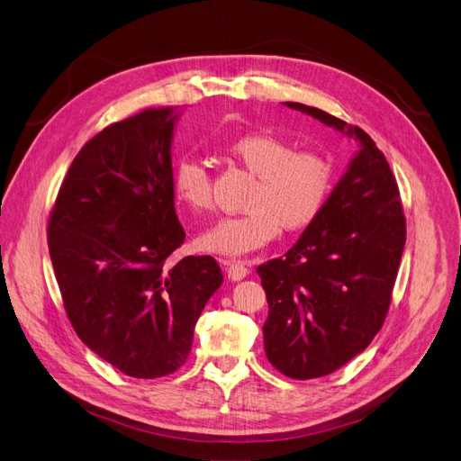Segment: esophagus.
<instances>
[{
  "instance_id": "1",
  "label": "esophagus",
  "mask_w": 461,
  "mask_h": 461,
  "mask_svg": "<svg viewBox=\"0 0 461 461\" xmlns=\"http://www.w3.org/2000/svg\"><path fill=\"white\" fill-rule=\"evenodd\" d=\"M222 265H227V275L230 281H242V278L249 273L244 261H234V259H221Z\"/></svg>"
}]
</instances>
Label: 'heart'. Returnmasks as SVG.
Here are the masks:
<instances>
[{
  "label": "heart",
  "mask_w": 461,
  "mask_h": 461,
  "mask_svg": "<svg viewBox=\"0 0 461 461\" xmlns=\"http://www.w3.org/2000/svg\"><path fill=\"white\" fill-rule=\"evenodd\" d=\"M229 153L258 176L248 198L249 212L222 217L202 234V248L219 256H242L271 242L281 232L310 227L323 209L332 169L315 151H294L288 140L267 132L239 136ZM175 192L194 212L213 205L212 178L196 159H183L175 169Z\"/></svg>",
  "instance_id": "1"
}]
</instances>
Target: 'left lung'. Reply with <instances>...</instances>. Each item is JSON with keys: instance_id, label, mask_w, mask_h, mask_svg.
<instances>
[{"instance_id": "obj_1", "label": "left lung", "mask_w": 461, "mask_h": 461, "mask_svg": "<svg viewBox=\"0 0 461 461\" xmlns=\"http://www.w3.org/2000/svg\"><path fill=\"white\" fill-rule=\"evenodd\" d=\"M354 138L357 151L288 252L258 267L269 303L265 354L290 379H317L361 354L383 327L406 246L396 178L371 136L317 107L285 102Z\"/></svg>"}]
</instances>
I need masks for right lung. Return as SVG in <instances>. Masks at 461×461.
<instances>
[{"mask_svg":"<svg viewBox=\"0 0 461 461\" xmlns=\"http://www.w3.org/2000/svg\"><path fill=\"white\" fill-rule=\"evenodd\" d=\"M180 111L149 107L109 124L68 167L48 225L68 319L94 354L158 379L185 364L194 327L222 283L212 256L175 261L171 146Z\"/></svg>","mask_w":461,"mask_h":461,"instance_id":"1","label":"right lung"}]
</instances>
